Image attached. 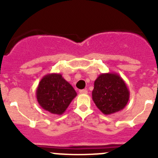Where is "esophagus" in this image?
I'll use <instances>...</instances> for the list:
<instances>
[{"mask_svg": "<svg viewBox=\"0 0 158 158\" xmlns=\"http://www.w3.org/2000/svg\"><path fill=\"white\" fill-rule=\"evenodd\" d=\"M79 93L80 94H87L88 93V91L86 89H82V90H79Z\"/></svg>", "mask_w": 158, "mask_h": 158, "instance_id": "1", "label": "esophagus"}]
</instances>
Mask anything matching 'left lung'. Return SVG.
Masks as SVG:
<instances>
[{"label":"left lung","instance_id":"left-lung-1","mask_svg":"<svg viewBox=\"0 0 158 158\" xmlns=\"http://www.w3.org/2000/svg\"><path fill=\"white\" fill-rule=\"evenodd\" d=\"M130 92L117 73H102L94 82L92 99L104 114L122 111L128 104Z\"/></svg>","mask_w":158,"mask_h":158}]
</instances>
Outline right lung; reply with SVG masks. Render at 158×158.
<instances>
[{
  "instance_id": "obj_1",
  "label": "right lung",
  "mask_w": 158,
  "mask_h": 158,
  "mask_svg": "<svg viewBox=\"0 0 158 158\" xmlns=\"http://www.w3.org/2000/svg\"><path fill=\"white\" fill-rule=\"evenodd\" d=\"M77 95L73 87L60 73H49L41 79L36 91L42 109L54 114H62Z\"/></svg>"
}]
</instances>
